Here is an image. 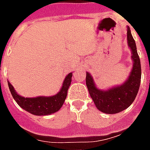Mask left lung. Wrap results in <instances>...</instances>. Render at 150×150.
Listing matches in <instances>:
<instances>
[{
  "mask_svg": "<svg viewBox=\"0 0 150 150\" xmlns=\"http://www.w3.org/2000/svg\"><path fill=\"white\" fill-rule=\"evenodd\" d=\"M127 42L132 52L131 59L133 63L129 77L122 84L108 90H101L96 87L91 74L89 72L86 74V85L96 107L106 114H116L129 108L135 100L140 88L142 78L141 61L129 26L127 27Z\"/></svg>",
  "mask_w": 150,
  "mask_h": 150,
  "instance_id": "8db88e82",
  "label": "left lung"
}]
</instances>
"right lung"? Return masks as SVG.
<instances>
[{"label":"right lung","instance_id":"add662e5","mask_svg":"<svg viewBox=\"0 0 150 150\" xmlns=\"http://www.w3.org/2000/svg\"><path fill=\"white\" fill-rule=\"evenodd\" d=\"M71 78L72 73H70L67 75L62 83V86L60 91L56 95L51 96L25 98L18 94L13 85L8 81V85L13 97L21 108L33 115L47 116L58 112L63 105V103L67 98L68 88L71 83Z\"/></svg>","mask_w":150,"mask_h":150}]
</instances>
